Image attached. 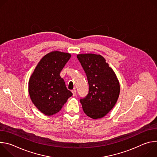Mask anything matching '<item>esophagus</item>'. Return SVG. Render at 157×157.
<instances>
[{"mask_svg": "<svg viewBox=\"0 0 157 157\" xmlns=\"http://www.w3.org/2000/svg\"><path fill=\"white\" fill-rule=\"evenodd\" d=\"M72 93H73V96H76V89H73V90L72 91Z\"/></svg>", "mask_w": 157, "mask_h": 157, "instance_id": "obj_1", "label": "esophagus"}]
</instances>
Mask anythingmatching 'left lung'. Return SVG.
<instances>
[{
  "label": "left lung",
  "instance_id": "obj_1",
  "mask_svg": "<svg viewBox=\"0 0 157 157\" xmlns=\"http://www.w3.org/2000/svg\"><path fill=\"white\" fill-rule=\"evenodd\" d=\"M77 58L86 74L89 87L87 96L80 99L83 111L93 119L102 118L117 101L119 80L102 56L85 53L78 54Z\"/></svg>",
  "mask_w": 157,
  "mask_h": 157
}]
</instances>
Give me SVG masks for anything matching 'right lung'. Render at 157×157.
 Segmentation results:
<instances>
[{
    "label": "right lung",
    "instance_id": "obj_1",
    "mask_svg": "<svg viewBox=\"0 0 157 157\" xmlns=\"http://www.w3.org/2000/svg\"><path fill=\"white\" fill-rule=\"evenodd\" d=\"M71 56L70 53L58 51L47 54L40 59L30 78V99L41 113L47 116L58 113L73 95L59 75Z\"/></svg>",
    "mask_w": 157,
    "mask_h": 157
}]
</instances>
